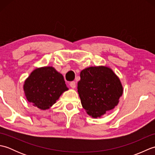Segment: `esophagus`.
I'll return each mask as SVG.
<instances>
[{
	"instance_id": "esophagus-1",
	"label": "esophagus",
	"mask_w": 155,
	"mask_h": 155,
	"mask_svg": "<svg viewBox=\"0 0 155 155\" xmlns=\"http://www.w3.org/2000/svg\"><path fill=\"white\" fill-rule=\"evenodd\" d=\"M69 85H70V87L72 88H74L75 87H76V83H75V82H74V81H72V82H71V83L69 84Z\"/></svg>"
}]
</instances>
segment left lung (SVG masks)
I'll return each instance as SVG.
<instances>
[{"mask_svg":"<svg viewBox=\"0 0 155 155\" xmlns=\"http://www.w3.org/2000/svg\"><path fill=\"white\" fill-rule=\"evenodd\" d=\"M78 93L82 107L94 118L113 109L123 93L120 78L107 66L90 67L81 71Z\"/></svg>","mask_w":155,"mask_h":155,"instance_id":"1","label":"left lung"}]
</instances>
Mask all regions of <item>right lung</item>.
<instances>
[{
  "label": "right lung",
  "mask_w": 155,
  "mask_h": 155,
  "mask_svg": "<svg viewBox=\"0 0 155 155\" xmlns=\"http://www.w3.org/2000/svg\"><path fill=\"white\" fill-rule=\"evenodd\" d=\"M23 90L29 103L45 110L57 103L68 88L62 74L49 66L34 69L25 81Z\"/></svg>",
  "instance_id": "1"
}]
</instances>
